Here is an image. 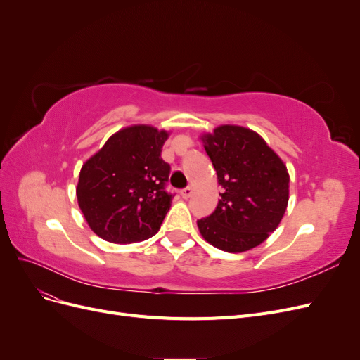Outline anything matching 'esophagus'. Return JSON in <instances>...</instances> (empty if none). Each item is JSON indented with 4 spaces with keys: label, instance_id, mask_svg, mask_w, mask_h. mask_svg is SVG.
Masks as SVG:
<instances>
[{
    "label": "esophagus",
    "instance_id": "34e87169",
    "mask_svg": "<svg viewBox=\"0 0 360 360\" xmlns=\"http://www.w3.org/2000/svg\"><path fill=\"white\" fill-rule=\"evenodd\" d=\"M193 191H195V188H193V186H188L186 189H183V191L180 192V195H181V198H184V200H188V198H191V197H192V193H193Z\"/></svg>",
    "mask_w": 360,
    "mask_h": 360
}]
</instances>
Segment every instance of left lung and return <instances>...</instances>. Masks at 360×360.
<instances>
[{
    "label": "left lung",
    "mask_w": 360,
    "mask_h": 360,
    "mask_svg": "<svg viewBox=\"0 0 360 360\" xmlns=\"http://www.w3.org/2000/svg\"><path fill=\"white\" fill-rule=\"evenodd\" d=\"M222 188L216 210L200 219L207 243L238 254L267 240L288 205L287 165L255 130L221 124L201 134Z\"/></svg>",
    "instance_id": "1"
}]
</instances>
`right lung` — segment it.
I'll return each instance as SVG.
<instances>
[{"label": "right lung", "instance_id": "obj_1", "mask_svg": "<svg viewBox=\"0 0 360 360\" xmlns=\"http://www.w3.org/2000/svg\"><path fill=\"white\" fill-rule=\"evenodd\" d=\"M168 136V130L151 124L127 126L84 162L76 198L91 231L103 240L136 243L159 231L172 202L163 189L171 168L160 158Z\"/></svg>", "mask_w": 360, "mask_h": 360}]
</instances>
